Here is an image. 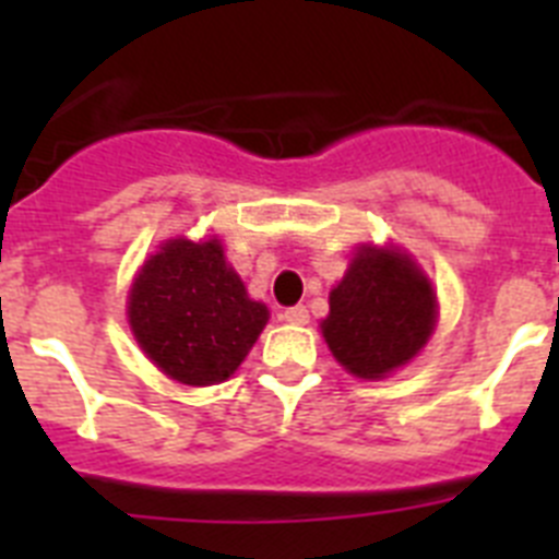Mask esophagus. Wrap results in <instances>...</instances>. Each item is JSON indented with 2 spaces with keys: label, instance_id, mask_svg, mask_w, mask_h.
<instances>
[{
  "label": "esophagus",
  "instance_id": "34e87169",
  "mask_svg": "<svg viewBox=\"0 0 559 559\" xmlns=\"http://www.w3.org/2000/svg\"><path fill=\"white\" fill-rule=\"evenodd\" d=\"M283 319H285V322H290V324H308L310 313H308V308H305V305H294V308L285 310Z\"/></svg>",
  "mask_w": 559,
  "mask_h": 559
}]
</instances>
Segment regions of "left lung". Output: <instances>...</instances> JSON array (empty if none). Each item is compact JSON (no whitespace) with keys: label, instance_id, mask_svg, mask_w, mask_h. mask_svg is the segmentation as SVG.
Wrapping results in <instances>:
<instances>
[{"label":"left lung","instance_id":"1","mask_svg":"<svg viewBox=\"0 0 559 559\" xmlns=\"http://www.w3.org/2000/svg\"><path fill=\"white\" fill-rule=\"evenodd\" d=\"M437 322L431 283L406 254L364 249L330 294L322 333L344 369L383 378L426 347Z\"/></svg>","mask_w":559,"mask_h":559}]
</instances>
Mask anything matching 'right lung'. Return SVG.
I'll use <instances>...</instances> for the list:
<instances>
[{
	"instance_id": "add662e5",
	"label": "right lung",
	"mask_w": 559,
	"mask_h": 559,
	"mask_svg": "<svg viewBox=\"0 0 559 559\" xmlns=\"http://www.w3.org/2000/svg\"><path fill=\"white\" fill-rule=\"evenodd\" d=\"M131 330L147 358L187 386L224 383L269 322L218 240H170L142 265L128 296Z\"/></svg>"
}]
</instances>
